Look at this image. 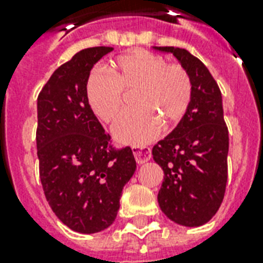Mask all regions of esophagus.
Instances as JSON below:
<instances>
[{
    "label": "esophagus",
    "mask_w": 263,
    "mask_h": 263,
    "mask_svg": "<svg viewBox=\"0 0 263 263\" xmlns=\"http://www.w3.org/2000/svg\"><path fill=\"white\" fill-rule=\"evenodd\" d=\"M132 153L138 164H144L152 158V150L150 147H132Z\"/></svg>",
    "instance_id": "esophagus-1"
}]
</instances>
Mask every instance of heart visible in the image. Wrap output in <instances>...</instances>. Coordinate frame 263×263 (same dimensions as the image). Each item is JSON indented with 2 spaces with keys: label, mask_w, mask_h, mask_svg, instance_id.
Returning a JSON list of instances; mask_svg holds the SVG:
<instances>
[{
  "label": "heart",
  "mask_w": 263,
  "mask_h": 263,
  "mask_svg": "<svg viewBox=\"0 0 263 263\" xmlns=\"http://www.w3.org/2000/svg\"><path fill=\"white\" fill-rule=\"evenodd\" d=\"M134 95L138 110L124 116L113 128L117 142L143 146L156 139L161 121L179 123L191 101V80L179 65H166L162 57L146 50L121 55L110 68V76L94 72L87 83L91 110L103 123L119 120L125 95Z\"/></svg>",
  "instance_id": "obj_1"
}]
</instances>
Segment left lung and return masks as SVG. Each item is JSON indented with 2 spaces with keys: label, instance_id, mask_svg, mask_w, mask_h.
Instances as JSON below:
<instances>
[{
  "label": "left lung",
  "instance_id": "left-lung-1",
  "mask_svg": "<svg viewBox=\"0 0 263 263\" xmlns=\"http://www.w3.org/2000/svg\"><path fill=\"white\" fill-rule=\"evenodd\" d=\"M153 49L173 54L192 88L185 115L153 147V158L164 171L158 203L176 224L200 227L220 209L228 179L229 136L222 97L212 73L190 51L173 46Z\"/></svg>",
  "mask_w": 263,
  "mask_h": 263
}]
</instances>
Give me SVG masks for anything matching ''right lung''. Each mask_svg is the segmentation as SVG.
Returning a JSON list of instances; mask_svg holds the SVG:
<instances>
[{"label": "right lung", "mask_w": 263, "mask_h": 263, "mask_svg": "<svg viewBox=\"0 0 263 263\" xmlns=\"http://www.w3.org/2000/svg\"><path fill=\"white\" fill-rule=\"evenodd\" d=\"M113 47L76 53L38 95L39 176L51 210L79 233L113 224L124 185L136 169L131 147L115 150L87 101L90 71Z\"/></svg>", "instance_id": "obj_1"}]
</instances>
